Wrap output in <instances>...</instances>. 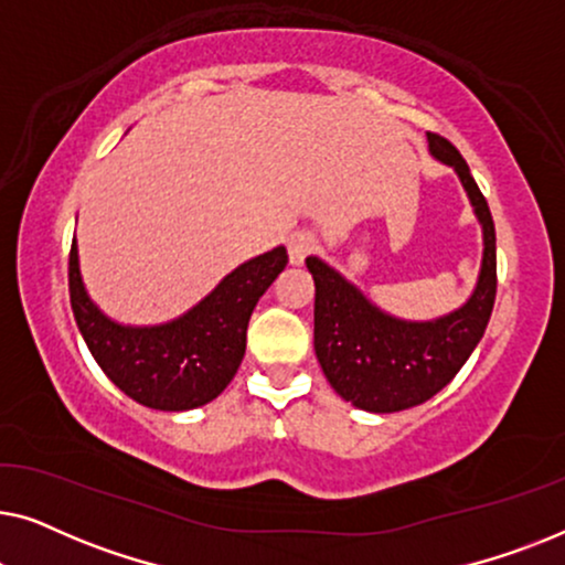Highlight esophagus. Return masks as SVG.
<instances>
[{"instance_id": "34e87169", "label": "esophagus", "mask_w": 565, "mask_h": 565, "mask_svg": "<svg viewBox=\"0 0 565 565\" xmlns=\"http://www.w3.org/2000/svg\"><path fill=\"white\" fill-rule=\"evenodd\" d=\"M316 249V238L311 234H303V231H298V234H292L288 238V257H290V265H303L308 254Z\"/></svg>"}]
</instances>
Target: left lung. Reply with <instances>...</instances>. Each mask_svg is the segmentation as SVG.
<instances>
[{"mask_svg": "<svg viewBox=\"0 0 565 565\" xmlns=\"http://www.w3.org/2000/svg\"><path fill=\"white\" fill-rule=\"evenodd\" d=\"M427 141L431 157L460 177L483 231L481 273L466 303L439 319L406 321L377 308L323 259H306L316 285V358L331 388L362 412H404L443 391L481 342L497 298V231L489 203L460 151L437 134H427Z\"/></svg>", "mask_w": 565, "mask_h": 565, "instance_id": "8db88e82", "label": "left lung"}]
</instances>
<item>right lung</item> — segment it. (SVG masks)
Instances as JSON below:
<instances>
[{"label":"right lung","mask_w":565,"mask_h":565,"mask_svg":"<svg viewBox=\"0 0 565 565\" xmlns=\"http://www.w3.org/2000/svg\"><path fill=\"white\" fill-rule=\"evenodd\" d=\"M285 265L288 252L275 246L238 265L188 313L157 327H126L105 316L89 298L74 238L68 292L76 327L103 373L141 406L188 412L211 404L234 381L254 306Z\"/></svg>","instance_id":"add662e5"}]
</instances>
